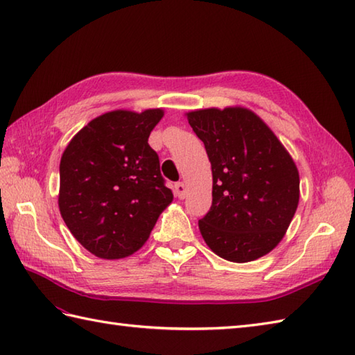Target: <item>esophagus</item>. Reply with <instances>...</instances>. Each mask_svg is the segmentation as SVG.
Masks as SVG:
<instances>
[{
  "label": "esophagus",
  "mask_w": 355,
  "mask_h": 355,
  "mask_svg": "<svg viewBox=\"0 0 355 355\" xmlns=\"http://www.w3.org/2000/svg\"><path fill=\"white\" fill-rule=\"evenodd\" d=\"M173 189H175V195H177L180 200H183L186 197V186H184V183H182V182L175 183V186H173Z\"/></svg>",
  "instance_id": "1"
}]
</instances>
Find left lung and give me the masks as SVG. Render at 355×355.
<instances>
[{"instance_id": "obj_1", "label": "left lung", "mask_w": 355, "mask_h": 355, "mask_svg": "<svg viewBox=\"0 0 355 355\" xmlns=\"http://www.w3.org/2000/svg\"><path fill=\"white\" fill-rule=\"evenodd\" d=\"M212 164V206L198 221L221 258L248 262L279 244L296 214L299 172L282 143L245 108L187 114Z\"/></svg>"}]
</instances>
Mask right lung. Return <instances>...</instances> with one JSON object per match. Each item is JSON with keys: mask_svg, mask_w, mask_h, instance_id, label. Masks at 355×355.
I'll list each match as a JSON object with an SVG mask.
<instances>
[{"mask_svg": "<svg viewBox=\"0 0 355 355\" xmlns=\"http://www.w3.org/2000/svg\"><path fill=\"white\" fill-rule=\"evenodd\" d=\"M162 117V110L107 112L64 150L59 210L73 236L97 258L137 252L173 198L148 143Z\"/></svg>", "mask_w": 355, "mask_h": 355, "instance_id": "obj_1", "label": "right lung"}]
</instances>
